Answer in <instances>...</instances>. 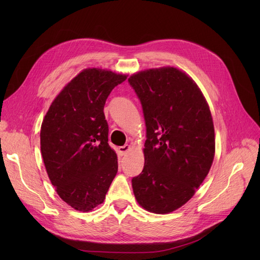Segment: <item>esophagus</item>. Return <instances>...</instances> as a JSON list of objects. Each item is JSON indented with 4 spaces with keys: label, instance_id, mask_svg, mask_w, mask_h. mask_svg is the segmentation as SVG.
Segmentation results:
<instances>
[{
    "label": "esophagus",
    "instance_id": "1",
    "mask_svg": "<svg viewBox=\"0 0 260 260\" xmlns=\"http://www.w3.org/2000/svg\"><path fill=\"white\" fill-rule=\"evenodd\" d=\"M129 149H131V146L127 145V144H125V145L118 147V152H119V154H120L121 156H124V155L129 151Z\"/></svg>",
    "mask_w": 260,
    "mask_h": 260
}]
</instances>
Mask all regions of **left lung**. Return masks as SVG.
I'll return each instance as SVG.
<instances>
[{
  "label": "left lung",
  "instance_id": "8db88e82",
  "mask_svg": "<svg viewBox=\"0 0 260 260\" xmlns=\"http://www.w3.org/2000/svg\"><path fill=\"white\" fill-rule=\"evenodd\" d=\"M146 126L144 168L132 179L146 211L168 214L195 194L210 172L215 132L209 105L197 84L175 67L131 76Z\"/></svg>",
  "mask_w": 260,
  "mask_h": 260
}]
</instances>
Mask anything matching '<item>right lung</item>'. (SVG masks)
Wrapping results in <instances>:
<instances>
[{
  "label": "right lung",
  "instance_id": "1",
  "mask_svg": "<svg viewBox=\"0 0 260 260\" xmlns=\"http://www.w3.org/2000/svg\"><path fill=\"white\" fill-rule=\"evenodd\" d=\"M126 78L84 70L53 100L41 126V153L51 184L77 211L101 204L118 172L103 109L109 93Z\"/></svg>",
  "mask_w": 260,
  "mask_h": 260
}]
</instances>
